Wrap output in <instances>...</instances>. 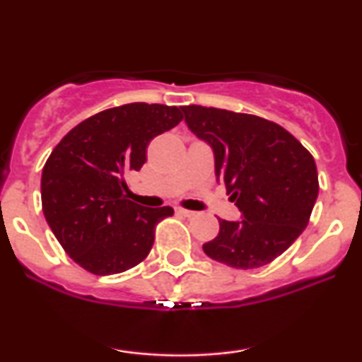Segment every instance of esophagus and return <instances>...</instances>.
I'll return each instance as SVG.
<instances>
[{"label": "esophagus", "mask_w": 362, "mask_h": 362, "mask_svg": "<svg viewBox=\"0 0 362 362\" xmlns=\"http://www.w3.org/2000/svg\"><path fill=\"white\" fill-rule=\"evenodd\" d=\"M175 213L184 216V218H192V216L195 214L194 211H189V209H184V207H175Z\"/></svg>", "instance_id": "1"}]
</instances>
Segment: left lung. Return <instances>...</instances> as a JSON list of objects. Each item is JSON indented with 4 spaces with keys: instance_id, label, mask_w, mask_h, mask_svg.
I'll list each match as a JSON object with an SVG mask.
<instances>
[{
    "instance_id": "left-lung-1",
    "label": "left lung",
    "mask_w": 362,
    "mask_h": 362,
    "mask_svg": "<svg viewBox=\"0 0 362 362\" xmlns=\"http://www.w3.org/2000/svg\"><path fill=\"white\" fill-rule=\"evenodd\" d=\"M187 127L214 153L216 180L242 213L219 219L202 245L207 257L235 269H257L286 252L303 233L318 197L313 156L279 124L250 114L180 107Z\"/></svg>"
}]
</instances>
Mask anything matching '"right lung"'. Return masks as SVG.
<instances>
[{"instance_id":"right-lung-1","label":"right lung","mask_w":362,"mask_h":362,"mask_svg":"<svg viewBox=\"0 0 362 362\" xmlns=\"http://www.w3.org/2000/svg\"><path fill=\"white\" fill-rule=\"evenodd\" d=\"M182 120L178 107L127 103L91 115L52 149L40 180L42 211L64 252L97 276L143 262L170 206L129 201L126 175L146 161L155 136Z\"/></svg>"}]
</instances>
